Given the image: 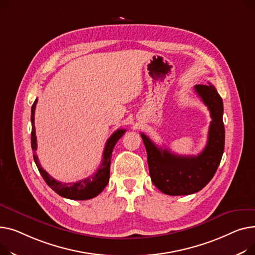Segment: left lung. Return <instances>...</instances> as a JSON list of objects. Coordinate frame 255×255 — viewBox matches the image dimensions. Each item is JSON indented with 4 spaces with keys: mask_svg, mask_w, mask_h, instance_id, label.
<instances>
[{
    "mask_svg": "<svg viewBox=\"0 0 255 255\" xmlns=\"http://www.w3.org/2000/svg\"><path fill=\"white\" fill-rule=\"evenodd\" d=\"M194 91L208 107L212 118L207 145L199 155L174 154L167 148H158L145 133H141L151 181L169 196H186L204 188L215 175L224 150L222 99L211 83L194 85Z\"/></svg>",
    "mask_w": 255,
    "mask_h": 255,
    "instance_id": "1",
    "label": "left lung"
}]
</instances>
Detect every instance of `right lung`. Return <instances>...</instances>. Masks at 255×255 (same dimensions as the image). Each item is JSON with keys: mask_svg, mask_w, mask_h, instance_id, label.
I'll list each match as a JSON object with an SVG mask.
<instances>
[{"mask_svg": "<svg viewBox=\"0 0 255 255\" xmlns=\"http://www.w3.org/2000/svg\"><path fill=\"white\" fill-rule=\"evenodd\" d=\"M37 102H38V100L36 99V101L34 102L33 106H32L31 143H32V149L34 152V160H35L36 166H37L41 176L45 180V182H46L47 185L51 189H53L57 194H59V196L64 197L66 199L84 201V200H89V199H93V198L97 197L98 194H100L104 190V188L106 187V185L109 182L110 162H111L113 148H114L115 144L117 143V141L124 136V133L126 132V129L125 128L117 129L116 131H114L111 134V137L106 142V145H105L101 166L95 174L83 179V180L77 181L75 183L59 182V181L55 180V179H53L46 171L43 170V168L41 167V164L39 162L38 156L36 155L37 138H36V130H35V109H36Z\"/></svg>", "mask_w": 255, "mask_h": 255, "instance_id": "obj_1", "label": "right lung"}]
</instances>
